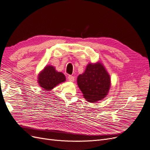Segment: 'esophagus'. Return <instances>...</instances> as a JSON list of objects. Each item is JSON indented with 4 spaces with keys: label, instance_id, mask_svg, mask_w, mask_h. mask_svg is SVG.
I'll use <instances>...</instances> for the list:
<instances>
[{
    "label": "esophagus",
    "instance_id": "obj_1",
    "mask_svg": "<svg viewBox=\"0 0 150 150\" xmlns=\"http://www.w3.org/2000/svg\"><path fill=\"white\" fill-rule=\"evenodd\" d=\"M68 80L70 81H74V80H75V77L73 76H71V75H69L68 76Z\"/></svg>",
    "mask_w": 150,
    "mask_h": 150
}]
</instances>
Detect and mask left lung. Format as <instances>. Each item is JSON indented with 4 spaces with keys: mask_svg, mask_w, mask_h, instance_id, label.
<instances>
[{
    "mask_svg": "<svg viewBox=\"0 0 150 150\" xmlns=\"http://www.w3.org/2000/svg\"><path fill=\"white\" fill-rule=\"evenodd\" d=\"M77 84L86 100L95 103L108 95L110 86V75L101 62L88 64L84 73L77 78Z\"/></svg>",
    "mask_w": 150,
    "mask_h": 150,
    "instance_id": "1",
    "label": "left lung"
}]
</instances>
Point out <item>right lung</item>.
<instances>
[{
    "mask_svg": "<svg viewBox=\"0 0 150 150\" xmlns=\"http://www.w3.org/2000/svg\"><path fill=\"white\" fill-rule=\"evenodd\" d=\"M65 81V76L62 72L55 70L54 67L47 65L38 75V82L42 89L50 91L57 85Z\"/></svg>",
    "mask_w": 150,
    "mask_h": 150,
    "instance_id": "right-lung-1",
    "label": "right lung"
}]
</instances>
